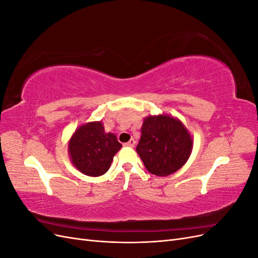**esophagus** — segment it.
Instances as JSON below:
<instances>
[{
  "instance_id": "esophagus-1",
  "label": "esophagus",
  "mask_w": 258,
  "mask_h": 258,
  "mask_svg": "<svg viewBox=\"0 0 258 258\" xmlns=\"http://www.w3.org/2000/svg\"><path fill=\"white\" fill-rule=\"evenodd\" d=\"M135 145H136V140L135 139H131L129 142L124 143V146H129V147H135Z\"/></svg>"
}]
</instances>
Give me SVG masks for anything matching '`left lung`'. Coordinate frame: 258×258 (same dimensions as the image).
<instances>
[{"instance_id":"8db88e82","label":"left lung","mask_w":258,"mask_h":258,"mask_svg":"<svg viewBox=\"0 0 258 258\" xmlns=\"http://www.w3.org/2000/svg\"><path fill=\"white\" fill-rule=\"evenodd\" d=\"M137 153L148 172L167 176L181 169L192 150V138L183 122L170 115L147 116Z\"/></svg>"}]
</instances>
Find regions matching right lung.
I'll use <instances>...</instances> for the list:
<instances>
[{
  "label": "right lung",
  "mask_w": 258,
  "mask_h": 258,
  "mask_svg": "<svg viewBox=\"0 0 258 258\" xmlns=\"http://www.w3.org/2000/svg\"><path fill=\"white\" fill-rule=\"evenodd\" d=\"M69 155L82 173L100 176L110 169L114 155L121 148L114 134L104 131L101 121L82 124L69 141Z\"/></svg>",
  "instance_id": "right-lung-1"
}]
</instances>
